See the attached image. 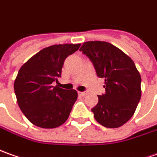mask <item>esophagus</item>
<instances>
[{"label": "esophagus", "mask_w": 157, "mask_h": 157, "mask_svg": "<svg viewBox=\"0 0 157 157\" xmlns=\"http://www.w3.org/2000/svg\"><path fill=\"white\" fill-rule=\"evenodd\" d=\"M78 94L81 95V96H85V95L87 94V92H79Z\"/></svg>", "instance_id": "1"}]
</instances>
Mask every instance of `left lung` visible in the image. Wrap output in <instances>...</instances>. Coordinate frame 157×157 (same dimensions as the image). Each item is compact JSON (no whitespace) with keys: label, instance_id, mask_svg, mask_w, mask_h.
<instances>
[{"label":"left lung","instance_id":"left-lung-1","mask_svg":"<svg viewBox=\"0 0 157 157\" xmlns=\"http://www.w3.org/2000/svg\"><path fill=\"white\" fill-rule=\"evenodd\" d=\"M80 52L91 60L97 75L105 79V93L92 108L98 123L118 128L132 118L141 98V75L134 62L119 48L104 41L85 42Z\"/></svg>","mask_w":157,"mask_h":157}]
</instances>
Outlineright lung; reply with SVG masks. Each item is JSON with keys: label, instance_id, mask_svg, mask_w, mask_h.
Listing matches in <instances>:
<instances>
[{"label": "right lung", "instance_id": "right-lung-1", "mask_svg": "<svg viewBox=\"0 0 157 157\" xmlns=\"http://www.w3.org/2000/svg\"><path fill=\"white\" fill-rule=\"evenodd\" d=\"M80 46L81 44L49 46L21 66L14 81V93L21 112L34 125L56 128L69 118L77 92L54 87L52 82L61 77L65 58Z\"/></svg>", "mask_w": 157, "mask_h": 157}]
</instances>
